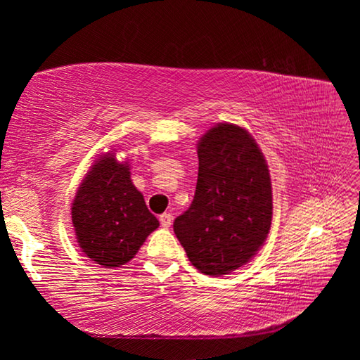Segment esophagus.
I'll return each mask as SVG.
<instances>
[{
	"instance_id": "esophagus-1",
	"label": "esophagus",
	"mask_w": 360,
	"mask_h": 360,
	"mask_svg": "<svg viewBox=\"0 0 360 360\" xmlns=\"http://www.w3.org/2000/svg\"><path fill=\"white\" fill-rule=\"evenodd\" d=\"M158 221H160L162 227L168 229L169 225H172V222H173V216L169 214V212H163V214H160V217H158Z\"/></svg>"
}]
</instances>
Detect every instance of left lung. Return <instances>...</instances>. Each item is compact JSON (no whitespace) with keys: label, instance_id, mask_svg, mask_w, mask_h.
I'll return each mask as SVG.
<instances>
[{"label":"left lung","instance_id":"obj_1","mask_svg":"<svg viewBox=\"0 0 360 360\" xmlns=\"http://www.w3.org/2000/svg\"><path fill=\"white\" fill-rule=\"evenodd\" d=\"M197 152L193 202L173 229L197 270L227 275L254 257L270 231V172L255 139L233 124L212 127Z\"/></svg>","mask_w":360,"mask_h":360}]
</instances>
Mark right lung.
I'll use <instances>...</instances> for the list:
<instances>
[{
  "label": "right lung",
  "mask_w": 360,
  "mask_h": 360,
  "mask_svg": "<svg viewBox=\"0 0 360 360\" xmlns=\"http://www.w3.org/2000/svg\"><path fill=\"white\" fill-rule=\"evenodd\" d=\"M71 217L82 252L105 268L130 262L158 227L133 186L129 163H119L114 154L95 160L76 193Z\"/></svg>",
  "instance_id": "right-lung-1"
}]
</instances>
